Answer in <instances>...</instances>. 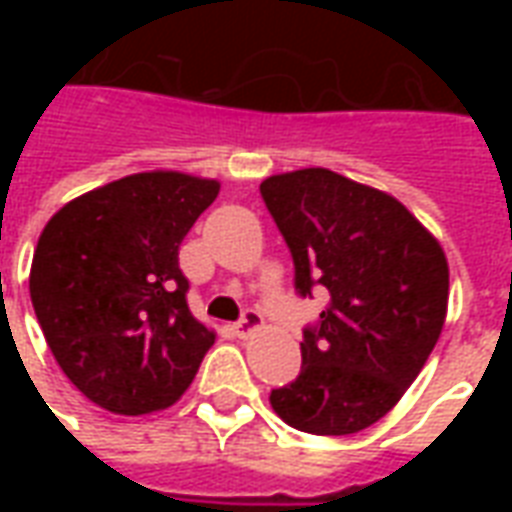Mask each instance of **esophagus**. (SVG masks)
<instances>
[{
    "instance_id": "esophagus-1",
    "label": "esophagus",
    "mask_w": 512,
    "mask_h": 512,
    "mask_svg": "<svg viewBox=\"0 0 512 512\" xmlns=\"http://www.w3.org/2000/svg\"><path fill=\"white\" fill-rule=\"evenodd\" d=\"M260 326H263V315L257 310H244V315L233 323V332L238 334V337H249V334L257 332Z\"/></svg>"
}]
</instances>
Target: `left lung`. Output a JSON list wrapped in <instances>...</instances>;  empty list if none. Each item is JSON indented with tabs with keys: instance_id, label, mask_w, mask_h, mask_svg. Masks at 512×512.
Listing matches in <instances>:
<instances>
[{
	"instance_id": "obj_1",
	"label": "left lung",
	"mask_w": 512,
	"mask_h": 512,
	"mask_svg": "<svg viewBox=\"0 0 512 512\" xmlns=\"http://www.w3.org/2000/svg\"><path fill=\"white\" fill-rule=\"evenodd\" d=\"M260 194L293 257L296 293L329 290L304 329L301 373L271 389V408L304 433H359L428 362L447 315V257L403 202L332 169L271 175Z\"/></svg>"
}]
</instances>
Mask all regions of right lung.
I'll return each instance as SVG.
<instances>
[{
  "mask_svg": "<svg viewBox=\"0 0 512 512\" xmlns=\"http://www.w3.org/2000/svg\"><path fill=\"white\" fill-rule=\"evenodd\" d=\"M216 180L139 172L87 191L38 238L29 296L51 354L95 406L139 417L172 406L216 340L186 304L180 241Z\"/></svg>",
  "mask_w": 512,
  "mask_h": 512,
  "instance_id": "add662e5",
  "label": "right lung"
}]
</instances>
